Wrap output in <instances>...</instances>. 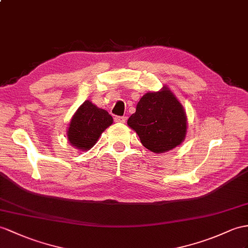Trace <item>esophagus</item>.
Wrapping results in <instances>:
<instances>
[{"label": "esophagus", "instance_id": "esophagus-1", "mask_svg": "<svg viewBox=\"0 0 248 248\" xmlns=\"http://www.w3.org/2000/svg\"><path fill=\"white\" fill-rule=\"evenodd\" d=\"M114 121L118 123H125L126 121V117H120V116H116L114 117Z\"/></svg>", "mask_w": 248, "mask_h": 248}]
</instances>
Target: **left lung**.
Returning <instances> with one entry per match:
<instances>
[{
    "label": "left lung",
    "instance_id": "8db88e82",
    "mask_svg": "<svg viewBox=\"0 0 248 248\" xmlns=\"http://www.w3.org/2000/svg\"><path fill=\"white\" fill-rule=\"evenodd\" d=\"M127 124L144 146L155 154L168 152L182 143L187 127L183 106L166 87L144 94Z\"/></svg>",
    "mask_w": 248,
    "mask_h": 248
}]
</instances>
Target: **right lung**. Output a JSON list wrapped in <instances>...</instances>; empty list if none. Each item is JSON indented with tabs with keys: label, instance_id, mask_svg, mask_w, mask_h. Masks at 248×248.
<instances>
[{
	"label": "right lung",
	"instance_id": "add662e5",
	"mask_svg": "<svg viewBox=\"0 0 248 248\" xmlns=\"http://www.w3.org/2000/svg\"><path fill=\"white\" fill-rule=\"evenodd\" d=\"M112 124V117L106 110L85 101L72 117L67 138L72 146L81 150L92 148L101 134Z\"/></svg>",
	"mask_w": 248,
	"mask_h": 248
}]
</instances>
